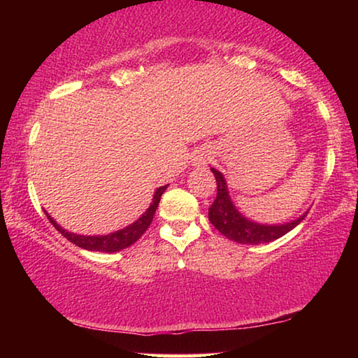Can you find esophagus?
<instances>
[{"instance_id":"34e87169","label":"esophagus","mask_w":358,"mask_h":358,"mask_svg":"<svg viewBox=\"0 0 358 358\" xmlns=\"http://www.w3.org/2000/svg\"><path fill=\"white\" fill-rule=\"evenodd\" d=\"M203 163H205V161H203Z\"/></svg>"}]
</instances>
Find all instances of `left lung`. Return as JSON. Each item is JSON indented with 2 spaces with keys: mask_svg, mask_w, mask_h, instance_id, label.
I'll return each instance as SVG.
<instances>
[{
  "mask_svg": "<svg viewBox=\"0 0 358 358\" xmlns=\"http://www.w3.org/2000/svg\"><path fill=\"white\" fill-rule=\"evenodd\" d=\"M212 169L215 179H217L218 190L217 199H215L212 207L208 208V220L223 236L231 239V241L239 244H262L275 241V239L282 238L288 231H292L296 224H300L305 220L308 212L300 215L295 220H292V222L278 224L257 223L254 220H249L239 212L231 200L224 176L218 169Z\"/></svg>",
  "mask_w": 358,
  "mask_h": 358,
  "instance_id": "1",
  "label": "left lung"
}]
</instances>
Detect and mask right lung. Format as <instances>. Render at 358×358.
<instances>
[{"mask_svg": "<svg viewBox=\"0 0 358 358\" xmlns=\"http://www.w3.org/2000/svg\"><path fill=\"white\" fill-rule=\"evenodd\" d=\"M166 189H168V185H163V187H158L155 190L153 202L150 203V207L146 208V212L141 215L136 222H134L131 224H129V227H125L122 229H117V231H114V233H109V234H94V236H87V234H76V233L66 231L65 228L60 227V224H58L55 220L48 215L47 210H43V212H45L47 218L50 220V223L53 224V227H55L58 231L62 233V236H65L70 243L76 244L78 248L87 249V251L119 252V251H122V249L129 248L134 243L138 241V239L141 238V234L148 229L151 222H153L156 208H158L161 195H163Z\"/></svg>", "mask_w": 358, "mask_h": 358, "instance_id": "add662e5", "label": "right lung"}]
</instances>
